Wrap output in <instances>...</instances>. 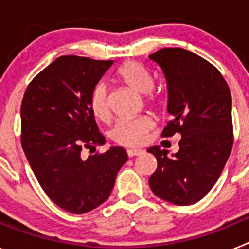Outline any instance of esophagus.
Instances as JSON below:
<instances>
[{
  "label": "esophagus",
  "instance_id": "obj_1",
  "mask_svg": "<svg viewBox=\"0 0 249 249\" xmlns=\"http://www.w3.org/2000/svg\"><path fill=\"white\" fill-rule=\"evenodd\" d=\"M144 151H142V149H128L127 151V155H128V157H135V156H140V155H143Z\"/></svg>",
  "mask_w": 249,
  "mask_h": 249
}]
</instances>
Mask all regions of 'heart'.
Returning <instances> with one entry per match:
<instances>
[{"label": "heart", "mask_w": 249, "mask_h": 249, "mask_svg": "<svg viewBox=\"0 0 249 249\" xmlns=\"http://www.w3.org/2000/svg\"><path fill=\"white\" fill-rule=\"evenodd\" d=\"M121 80L129 89L141 94H148L153 89V80L142 65L135 61H128L118 70ZM153 102V98H148ZM89 107L92 113L102 121H108L111 117L108 91L105 83H97L94 86L89 97ZM153 127V122L149 117H141L122 120L114 126L112 137L118 144L126 147H138L146 143L149 131Z\"/></svg>", "instance_id": "1"}]
</instances>
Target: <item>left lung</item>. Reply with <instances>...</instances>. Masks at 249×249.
I'll return each instance as SVG.
<instances>
[{
	"instance_id": "obj_1",
	"label": "left lung",
	"mask_w": 249,
	"mask_h": 249,
	"mask_svg": "<svg viewBox=\"0 0 249 249\" xmlns=\"http://www.w3.org/2000/svg\"><path fill=\"white\" fill-rule=\"evenodd\" d=\"M149 59L160 66L167 83L172 120L162 136L182 137L172 157L158 146L147 149L157 160L149 187L160 199L190 206L210 192L232 151L231 92L218 70L190 51L162 48Z\"/></svg>"
}]
</instances>
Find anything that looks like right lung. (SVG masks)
<instances>
[{"instance_id":"right-lung-1","label":"right lung","mask_w":249,"mask_h":249,"mask_svg":"<svg viewBox=\"0 0 249 249\" xmlns=\"http://www.w3.org/2000/svg\"><path fill=\"white\" fill-rule=\"evenodd\" d=\"M113 61L62 56L28 85L21 105V143L39 186L59 208L82 214L111 195L121 167L128 160L123 147L102 155L82 149L103 146L89 107L93 87Z\"/></svg>"}]
</instances>
